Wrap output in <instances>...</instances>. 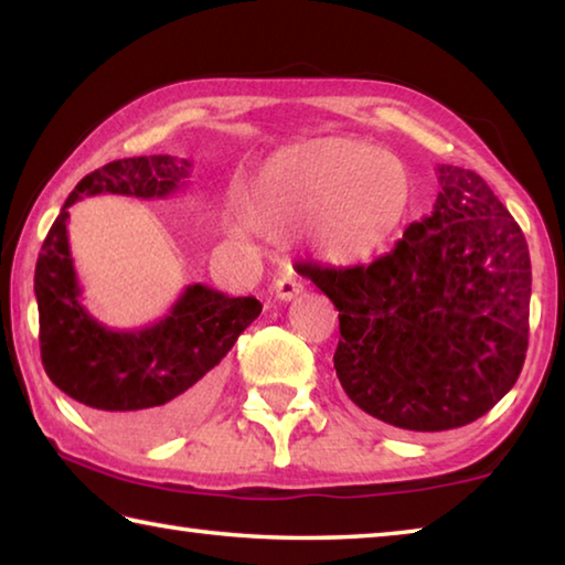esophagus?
Wrapping results in <instances>:
<instances>
[{"instance_id": "34e87169", "label": "esophagus", "mask_w": 565, "mask_h": 565, "mask_svg": "<svg viewBox=\"0 0 565 565\" xmlns=\"http://www.w3.org/2000/svg\"><path fill=\"white\" fill-rule=\"evenodd\" d=\"M274 291H276V299L291 301V299H296V296L303 291V284H301V279L294 271H284L279 279L274 281Z\"/></svg>"}]
</instances>
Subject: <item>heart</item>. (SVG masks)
Returning <instances> with one entry per match:
<instances>
[{"label":"heart","mask_w":565,"mask_h":565,"mask_svg":"<svg viewBox=\"0 0 565 565\" xmlns=\"http://www.w3.org/2000/svg\"><path fill=\"white\" fill-rule=\"evenodd\" d=\"M236 204L262 232L306 222L323 256L359 264L394 242L408 214L411 181L391 151L323 137L274 151L236 191Z\"/></svg>","instance_id":"b5f03b06"}]
</instances>
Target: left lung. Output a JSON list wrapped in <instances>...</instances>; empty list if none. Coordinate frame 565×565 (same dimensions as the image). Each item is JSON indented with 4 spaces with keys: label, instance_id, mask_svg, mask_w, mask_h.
<instances>
[{
    "label": "left lung",
    "instance_id": "8db88e82",
    "mask_svg": "<svg viewBox=\"0 0 565 565\" xmlns=\"http://www.w3.org/2000/svg\"><path fill=\"white\" fill-rule=\"evenodd\" d=\"M431 216L369 266H309L339 309L333 369L369 416L448 431L499 404L529 349L531 256L521 226L471 169L438 164Z\"/></svg>",
    "mask_w": 565,
    "mask_h": 565
}]
</instances>
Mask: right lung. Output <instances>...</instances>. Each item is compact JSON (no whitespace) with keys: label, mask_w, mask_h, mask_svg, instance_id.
I'll list each match as a JSON object with an SVG mask.
<instances>
[{"label":"right lung","mask_w":565,"mask_h":565,"mask_svg":"<svg viewBox=\"0 0 565 565\" xmlns=\"http://www.w3.org/2000/svg\"><path fill=\"white\" fill-rule=\"evenodd\" d=\"M191 164L169 154L119 159L92 171L66 199L34 271L40 349L52 384L99 414L114 434L151 444L181 431L216 396L222 359L262 313L254 296L191 284L161 321L137 331L104 327L82 303L66 218L82 196L164 199L186 184Z\"/></svg>","instance_id":"right-lung-1"}]
</instances>
